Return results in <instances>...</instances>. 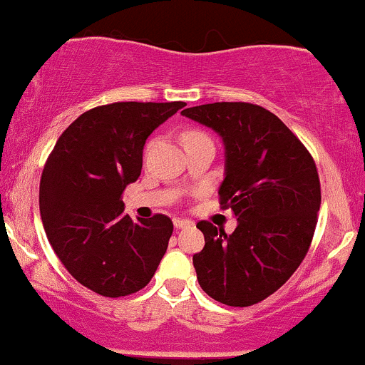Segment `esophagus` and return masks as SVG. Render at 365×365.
Listing matches in <instances>:
<instances>
[{
	"mask_svg": "<svg viewBox=\"0 0 365 365\" xmlns=\"http://www.w3.org/2000/svg\"><path fill=\"white\" fill-rule=\"evenodd\" d=\"M173 225L177 230H185V227H190L192 226V221H188V219H180V217H175L173 219Z\"/></svg>",
	"mask_w": 365,
	"mask_h": 365,
	"instance_id": "esophagus-1",
	"label": "esophagus"
}]
</instances>
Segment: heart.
<instances>
[{"label":"heart","instance_id":"heart-1","mask_svg":"<svg viewBox=\"0 0 365 365\" xmlns=\"http://www.w3.org/2000/svg\"><path fill=\"white\" fill-rule=\"evenodd\" d=\"M199 138H207V135H205V134H202V133H199V130H187V133L182 135L183 143H185V140H192V139H199Z\"/></svg>","mask_w":365,"mask_h":365}]
</instances>
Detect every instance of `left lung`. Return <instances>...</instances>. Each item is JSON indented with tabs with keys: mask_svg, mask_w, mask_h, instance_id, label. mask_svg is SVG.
Instances as JSON below:
<instances>
[{
	"mask_svg": "<svg viewBox=\"0 0 365 365\" xmlns=\"http://www.w3.org/2000/svg\"><path fill=\"white\" fill-rule=\"evenodd\" d=\"M182 113L225 140L219 204L238 217L231 235L197 222L205 240L194 255L197 280L222 304L253 306L291 279L311 247L322 204L316 163L297 135L260 105L216 102Z\"/></svg>",
	"mask_w": 365,
	"mask_h": 365,
	"instance_id": "8db88e82",
	"label": "left lung"
}]
</instances>
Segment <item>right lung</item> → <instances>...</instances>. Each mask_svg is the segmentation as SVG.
<instances>
[{"instance_id": "obj_1", "label": "right lung", "mask_w": 365, "mask_h": 365, "mask_svg": "<svg viewBox=\"0 0 365 365\" xmlns=\"http://www.w3.org/2000/svg\"><path fill=\"white\" fill-rule=\"evenodd\" d=\"M183 102H115L81 113L43 165L38 205L47 240L81 285L103 297L146 287L168 248L165 214L134 222L122 192L143 168L148 135Z\"/></svg>"}]
</instances>
